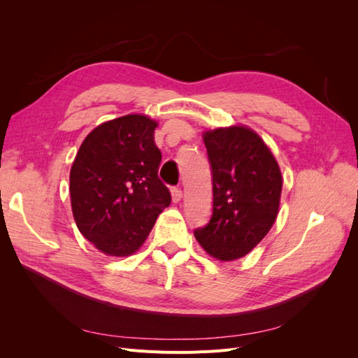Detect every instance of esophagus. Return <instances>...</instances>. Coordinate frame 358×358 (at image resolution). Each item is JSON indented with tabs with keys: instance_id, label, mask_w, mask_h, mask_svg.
I'll list each match as a JSON object with an SVG mask.
<instances>
[{
	"instance_id": "obj_1",
	"label": "esophagus",
	"mask_w": 358,
	"mask_h": 358,
	"mask_svg": "<svg viewBox=\"0 0 358 358\" xmlns=\"http://www.w3.org/2000/svg\"><path fill=\"white\" fill-rule=\"evenodd\" d=\"M182 196H183V192H182L180 188H176V187L171 188V199H173V201L179 203L182 200Z\"/></svg>"
}]
</instances>
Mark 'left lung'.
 <instances>
[{"instance_id": "left-lung-1", "label": "left lung", "mask_w": 358, "mask_h": 358, "mask_svg": "<svg viewBox=\"0 0 358 358\" xmlns=\"http://www.w3.org/2000/svg\"><path fill=\"white\" fill-rule=\"evenodd\" d=\"M212 169L210 221L194 230L213 258H242L264 239L278 216L282 176L270 149L248 127L203 134Z\"/></svg>"}]
</instances>
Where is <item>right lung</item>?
<instances>
[{"instance_id": "right-lung-1", "label": "right lung", "mask_w": 358, "mask_h": 358, "mask_svg": "<svg viewBox=\"0 0 358 358\" xmlns=\"http://www.w3.org/2000/svg\"><path fill=\"white\" fill-rule=\"evenodd\" d=\"M157 125L145 115L112 119L86 136L74 158L70 171L74 221L106 255L134 254L171 201L158 178Z\"/></svg>"}]
</instances>
